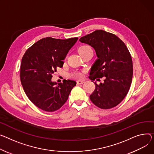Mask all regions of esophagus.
<instances>
[{
    "instance_id": "1",
    "label": "esophagus",
    "mask_w": 154,
    "mask_h": 154,
    "mask_svg": "<svg viewBox=\"0 0 154 154\" xmlns=\"http://www.w3.org/2000/svg\"><path fill=\"white\" fill-rule=\"evenodd\" d=\"M85 82L84 80H79L77 81V85H80V84H82Z\"/></svg>"
}]
</instances>
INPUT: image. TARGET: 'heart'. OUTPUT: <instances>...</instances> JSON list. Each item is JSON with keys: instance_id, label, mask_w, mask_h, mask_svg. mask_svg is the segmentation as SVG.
<instances>
[{"instance_id": "obj_1", "label": "heart", "mask_w": 154, "mask_h": 154, "mask_svg": "<svg viewBox=\"0 0 154 154\" xmlns=\"http://www.w3.org/2000/svg\"><path fill=\"white\" fill-rule=\"evenodd\" d=\"M79 53H80V54L83 56L90 52H93V51H92V49L91 48V47H90L88 45H84V46H82L79 48ZM85 70H82V71H78L76 72L75 73V76L77 78H82L84 75V73Z\"/></svg>"}]
</instances>
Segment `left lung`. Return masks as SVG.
Here are the masks:
<instances>
[{
    "label": "left lung",
    "instance_id": "8db88e82",
    "mask_svg": "<svg viewBox=\"0 0 154 154\" xmlns=\"http://www.w3.org/2000/svg\"><path fill=\"white\" fill-rule=\"evenodd\" d=\"M79 41L94 48L98 57L89 78L93 80L104 78L103 84L94 82L95 89L90 95L91 101L101 109L115 107L125 98L132 82V60L128 48L117 36L101 29Z\"/></svg>",
    "mask_w": 154,
    "mask_h": 154
}]
</instances>
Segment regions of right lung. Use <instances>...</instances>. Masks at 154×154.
Returning a JSON list of instances; mask_svg holds the SVG:
<instances>
[{"label": "right lung", "instance_id": "add662e5", "mask_svg": "<svg viewBox=\"0 0 154 154\" xmlns=\"http://www.w3.org/2000/svg\"><path fill=\"white\" fill-rule=\"evenodd\" d=\"M77 39L44 38L24 54L20 66V80L26 96L38 108L53 112L67 100L75 81L64 80L63 83L56 85L51 79L57 68L63 66V60Z\"/></svg>", "mask_w": 154, "mask_h": 154}]
</instances>
